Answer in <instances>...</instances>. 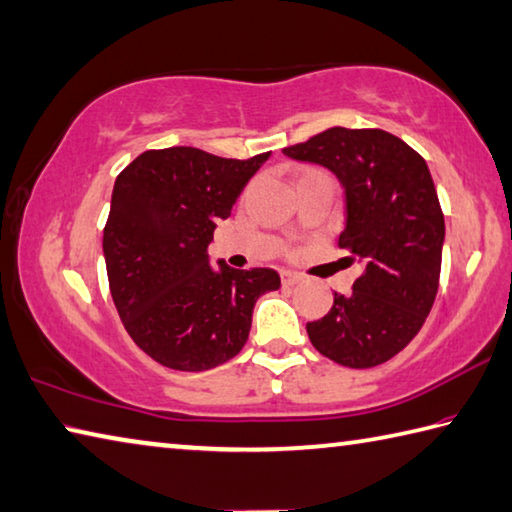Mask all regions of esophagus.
I'll return each mask as SVG.
<instances>
[{"label":"esophagus","instance_id":"esophagus-1","mask_svg":"<svg viewBox=\"0 0 512 512\" xmlns=\"http://www.w3.org/2000/svg\"><path fill=\"white\" fill-rule=\"evenodd\" d=\"M297 282H302V275H300V273L282 271V284H284V286H295Z\"/></svg>","mask_w":512,"mask_h":512}]
</instances>
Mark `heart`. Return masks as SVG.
<instances>
[{"label":"heart","mask_w":512,"mask_h":512,"mask_svg":"<svg viewBox=\"0 0 512 512\" xmlns=\"http://www.w3.org/2000/svg\"><path fill=\"white\" fill-rule=\"evenodd\" d=\"M306 174H309V172H306Z\"/></svg>","instance_id":"heart-1"}]
</instances>
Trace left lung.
Instances as JSON below:
<instances>
[{
    "instance_id": "1",
    "label": "left lung",
    "mask_w": 512,
    "mask_h": 512,
    "mask_svg": "<svg viewBox=\"0 0 512 512\" xmlns=\"http://www.w3.org/2000/svg\"><path fill=\"white\" fill-rule=\"evenodd\" d=\"M282 152L338 176V246L362 264L353 291L333 295L331 311L306 324L309 340L338 365H383L421 331L439 291L445 221L427 163L383 129L331 127Z\"/></svg>"
}]
</instances>
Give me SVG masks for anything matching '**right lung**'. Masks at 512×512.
<instances>
[{
	"mask_svg": "<svg viewBox=\"0 0 512 512\" xmlns=\"http://www.w3.org/2000/svg\"><path fill=\"white\" fill-rule=\"evenodd\" d=\"M271 152L221 159L197 147L147 150L118 174L102 235L109 291L132 340L163 367L206 371L244 349L273 268L237 271L208 246Z\"/></svg>",
	"mask_w": 512,
	"mask_h": 512,
	"instance_id": "right-lung-1",
	"label": "right lung"
}]
</instances>
